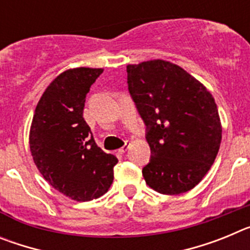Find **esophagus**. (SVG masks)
Instances as JSON below:
<instances>
[{"label":"esophagus","instance_id":"1","mask_svg":"<svg viewBox=\"0 0 250 250\" xmlns=\"http://www.w3.org/2000/svg\"><path fill=\"white\" fill-rule=\"evenodd\" d=\"M129 143H125V145H124L123 147H121V149H119V154H125V152L127 151V149H129Z\"/></svg>","mask_w":250,"mask_h":250}]
</instances>
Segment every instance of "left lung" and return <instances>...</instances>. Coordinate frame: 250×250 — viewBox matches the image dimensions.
<instances>
[{
  "mask_svg": "<svg viewBox=\"0 0 250 250\" xmlns=\"http://www.w3.org/2000/svg\"><path fill=\"white\" fill-rule=\"evenodd\" d=\"M126 72L151 150L143 167L145 182L167 195L189 191L219 151L222 124L214 98L184 68L164 60L127 65Z\"/></svg>",
  "mask_w": 250,
  "mask_h": 250,
  "instance_id": "left-lung-1",
  "label": "left lung"
}]
</instances>
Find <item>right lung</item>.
<instances>
[{"instance_id": "1", "label": "right lung", "mask_w": 250, "mask_h": 250, "mask_svg": "<svg viewBox=\"0 0 250 250\" xmlns=\"http://www.w3.org/2000/svg\"><path fill=\"white\" fill-rule=\"evenodd\" d=\"M103 68L77 67L55 79L40 99L30 130V150L46 182L76 202L98 199L114 180L116 156L96 145L83 106Z\"/></svg>"}]
</instances>
